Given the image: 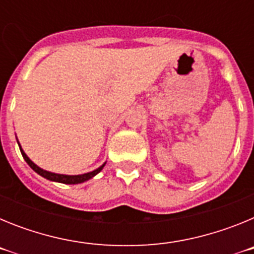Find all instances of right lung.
Listing matches in <instances>:
<instances>
[{
    "instance_id": "add662e5",
    "label": "right lung",
    "mask_w": 254,
    "mask_h": 254,
    "mask_svg": "<svg viewBox=\"0 0 254 254\" xmlns=\"http://www.w3.org/2000/svg\"><path fill=\"white\" fill-rule=\"evenodd\" d=\"M16 141H17V145H19V147H20V151H21L22 158H24V160L29 164V167L34 170L35 173H38L39 176H42L43 178L48 179V181H52V182L64 183V185H78V183H84V182L89 181V179H91L93 177H95L98 173H100V170H102L105 165V163H104V164H102L99 168H96L95 170H93V172L84 173V174H77V176H68V174H58V173H52V172H48V170L42 169L40 167H38L34 161H31L30 159H29L28 155L25 154V151L22 150V147H21V145H20L17 137H16Z\"/></svg>"
}]
</instances>
